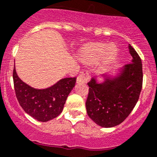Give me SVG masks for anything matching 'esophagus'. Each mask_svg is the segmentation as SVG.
Returning <instances> with one entry per match:
<instances>
[{
    "mask_svg": "<svg viewBox=\"0 0 157 157\" xmlns=\"http://www.w3.org/2000/svg\"><path fill=\"white\" fill-rule=\"evenodd\" d=\"M90 78V72L86 70H83L82 71L78 77L77 78V82L78 83H83L87 82V80Z\"/></svg>",
    "mask_w": 157,
    "mask_h": 157,
    "instance_id": "obj_1",
    "label": "esophagus"
}]
</instances>
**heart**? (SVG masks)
<instances>
[{
  "instance_id": "heart-1",
  "label": "heart",
  "mask_w": 157,
  "mask_h": 157,
  "mask_svg": "<svg viewBox=\"0 0 157 157\" xmlns=\"http://www.w3.org/2000/svg\"><path fill=\"white\" fill-rule=\"evenodd\" d=\"M117 56V49L113 45L107 46L104 43H93L84 47L80 51L81 60L87 64L96 63L101 57L99 70L103 71L112 64Z\"/></svg>"
}]
</instances>
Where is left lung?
I'll use <instances>...</instances> for the list:
<instances>
[{
    "mask_svg": "<svg viewBox=\"0 0 157 157\" xmlns=\"http://www.w3.org/2000/svg\"><path fill=\"white\" fill-rule=\"evenodd\" d=\"M132 60L122 70L120 75L106 78L99 84L92 78L88 82L86 102L88 116L98 125L112 128L126 120L139 99L143 84V69L139 54L129 45Z\"/></svg>",
    "mask_w": 157,
    "mask_h": 157,
    "instance_id": "left-lung-1",
    "label": "left lung"
}]
</instances>
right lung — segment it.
<instances>
[{
	"mask_svg": "<svg viewBox=\"0 0 157 157\" xmlns=\"http://www.w3.org/2000/svg\"><path fill=\"white\" fill-rule=\"evenodd\" d=\"M13 78L19 104L27 114L40 122H46L60 115L76 82V78H66L51 87L37 90L21 80L17 75L15 65Z\"/></svg>",
	"mask_w": 157,
	"mask_h": 157,
	"instance_id": "1",
	"label": "right lung"
}]
</instances>
